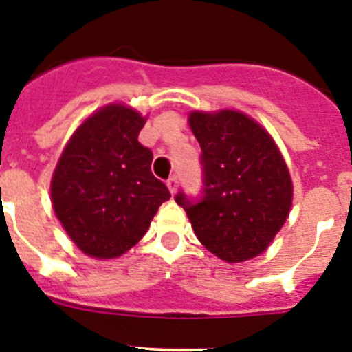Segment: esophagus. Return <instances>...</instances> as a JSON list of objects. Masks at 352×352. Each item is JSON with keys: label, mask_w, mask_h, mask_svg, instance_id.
I'll return each mask as SVG.
<instances>
[{"label": "esophagus", "mask_w": 352, "mask_h": 352, "mask_svg": "<svg viewBox=\"0 0 352 352\" xmlns=\"http://www.w3.org/2000/svg\"><path fill=\"white\" fill-rule=\"evenodd\" d=\"M167 186H169L170 194H176V190H178V176H170L167 179Z\"/></svg>", "instance_id": "esophagus-1"}]
</instances>
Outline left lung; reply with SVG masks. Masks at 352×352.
I'll use <instances>...</instances> for the list:
<instances>
[{"label": "left lung", "mask_w": 352, "mask_h": 352, "mask_svg": "<svg viewBox=\"0 0 352 352\" xmlns=\"http://www.w3.org/2000/svg\"><path fill=\"white\" fill-rule=\"evenodd\" d=\"M201 144L199 197L176 194L199 241L227 263L263 254L287 220L292 183L280 151L259 123L238 111L192 113Z\"/></svg>", "instance_id": "obj_1"}]
</instances>
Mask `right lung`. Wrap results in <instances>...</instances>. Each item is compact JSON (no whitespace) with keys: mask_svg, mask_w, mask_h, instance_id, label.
<instances>
[{"mask_svg":"<svg viewBox=\"0 0 352 352\" xmlns=\"http://www.w3.org/2000/svg\"><path fill=\"white\" fill-rule=\"evenodd\" d=\"M144 121L125 105L100 109L76 130L56 166V217L88 256L125 254L169 201L167 186L151 173V149L139 142Z\"/></svg>","mask_w":352,"mask_h":352,"instance_id":"1","label":"right lung"}]
</instances>
